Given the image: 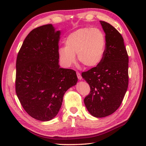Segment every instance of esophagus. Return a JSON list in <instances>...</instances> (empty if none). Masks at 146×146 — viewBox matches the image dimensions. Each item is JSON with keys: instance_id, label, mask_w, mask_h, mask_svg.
I'll use <instances>...</instances> for the list:
<instances>
[{"instance_id": "1", "label": "esophagus", "mask_w": 146, "mask_h": 146, "mask_svg": "<svg viewBox=\"0 0 146 146\" xmlns=\"http://www.w3.org/2000/svg\"><path fill=\"white\" fill-rule=\"evenodd\" d=\"M76 75H77V77L79 80H82V76H81V74L80 73H78V72L76 73Z\"/></svg>"}]
</instances>
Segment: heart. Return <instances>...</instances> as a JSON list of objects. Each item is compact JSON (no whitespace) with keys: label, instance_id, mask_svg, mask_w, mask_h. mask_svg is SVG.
Instances as JSON below:
<instances>
[{"label":"heart","instance_id":"b5f03b06","mask_svg":"<svg viewBox=\"0 0 146 146\" xmlns=\"http://www.w3.org/2000/svg\"><path fill=\"white\" fill-rule=\"evenodd\" d=\"M66 46L58 49L59 59L66 67H70L78 60L86 67L94 68L102 61L106 48L104 33L99 29L82 28L76 29L67 36Z\"/></svg>","mask_w":146,"mask_h":146}]
</instances>
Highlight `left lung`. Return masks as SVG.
<instances>
[{
    "mask_svg": "<svg viewBox=\"0 0 146 146\" xmlns=\"http://www.w3.org/2000/svg\"><path fill=\"white\" fill-rule=\"evenodd\" d=\"M106 34V48L101 63L82 73L90 86L84 104L97 118L111 115L120 107L128 87L127 53L121 34L114 27L100 21Z\"/></svg>",
    "mask_w": 146,
    "mask_h": 146,
    "instance_id": "1",
    "label": "left lung"
}]
</instances>
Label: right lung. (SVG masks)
Listing matches in <instances>:
<instances>
[{"label": "right lung", "instance_id": "obj_1", "mask_svg": "<svg viewBox=\"0 0 146 146\" xmlns=\"http://www.w3.org/2000/svg\"><path fill=\"white\" fill-rule=\"evenodd\" d=\"M60 35L51 24L33 29L17 58V97L29 116L43 122L56 117L64 93L78 80L75 71L58 64Z\"/></svg>", "mask_w": 146, "mask_h": 146}]
</instances>
